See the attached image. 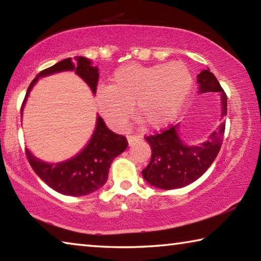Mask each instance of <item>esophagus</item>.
Wrapping results in <instances>:
<instances>
[{
    "label": "esophagus",
    "instance_id": "34e87169",
    "mask_svg": "<svg viewBox=\"0 0 261 261\" xmlns=\"http://www.w3.org/2000/svg\"><path fill=\"white\" fill-rule=\"evenodd\" d=\"M126 138H127V141H129L130 146H131V145H134L135 143H137L138 140H140V137L136 136V135H127Z\"/></svg>",
    "mask_w": 261,
    "mask_h": 261
}]
</instances>
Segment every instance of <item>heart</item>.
Instances as JSON below:
<instances>
[{
    "mask_svg": "<svg viewBox=\"0 0 261 261\" xmlns=\"http://www.w3.org/2000/svg\"><path fill=\"white\" fill-rule=\"evenodd\" d=\"M192 85V72L183 62L126 64L115 71L109 87L99 88L96 105L115 126L125 124L135 106L137 117L160 129L176 117Z\"/></svg>",
    "mask_w": 261,
    "mask_h": 261,
    "instance_id": "b5f03b06",
    "label": "heart"
}]
</instances>
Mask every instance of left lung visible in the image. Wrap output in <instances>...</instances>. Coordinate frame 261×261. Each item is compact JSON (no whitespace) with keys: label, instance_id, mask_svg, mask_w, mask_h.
I'll return each mask as SVG.
<instances>
[{"label":"left lung","instance_id":"obj_1","mask_svg":"<svg viewBox=\"0 0 261 261\" xmlns=\"http://www.w3.org/2000/svg\"><path fill=\"white\" fill-rule=\"evenodd\" d=\"M199 92H219L222 101V116L227 115V94L210 69L197 76ZM226 123L211 135L200 146H187L177 135V125H169L159 134L145 136L151 145L152 156L141 171L147 182L162 190L187 187L208 169L222 146Z\"/></svg>","mask_w":261,"mask_h":261}]
</instances>
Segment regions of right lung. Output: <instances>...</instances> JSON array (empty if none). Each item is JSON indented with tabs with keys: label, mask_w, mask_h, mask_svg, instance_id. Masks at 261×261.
I'll use <instances>...</instances> for the list:
<instances>
[{
	"label": "right lung",
	"mask_w": 261,
	"mask_h": 261,
	"mask_svg": "<svg viewBox=\"0 0 261 261\" xmlns=\"http://www.w3.org/2000/svg\"><path fill=\"white\" fill-rule=\"evenodd\" d=\"M65 70H76L78 76H81L88 84L95 94L99 81L98 68L92 67L91 61L85 57L79 56L76 61L69 57L50 68L42 70L33 79L21 103L20 114L23 112L26 98L39 77L65 71ZM96 121L98 122H96L95 131L90 143L71 160L51 165L40 161L33 156L28 148L25 149L26 158L32 169L48 187L65 196L73 197L86 196L103 187L108 178V171L113 160L124 152L129 144L124 136L110 131L106 126L102 118L98 117Z\"/></svg>",
	"instance_id": "obj_1"
}]
</instances>
